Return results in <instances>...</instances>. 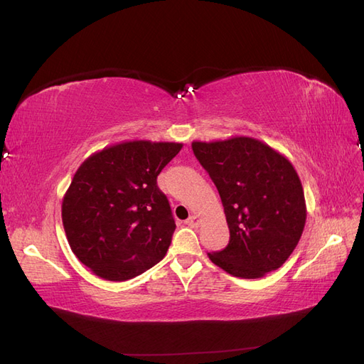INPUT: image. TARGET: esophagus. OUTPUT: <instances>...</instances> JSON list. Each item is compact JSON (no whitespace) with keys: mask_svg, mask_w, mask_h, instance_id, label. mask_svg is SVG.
<instances>
[{"mask_svg":"<svg viewBox=\"0 0 364 364\" xmlns=\"http://www.w3.org/2000/svg\"><path fill=\"white\" fill-rule=\"evenodd\" d=\"M185 223L188 225V226H191V228H197V226H199V218H197L196 215H191L188 220H186Z\"/></svg>","mask_w":364,"mask_h":364,"instance_id":"34e87169","label":"esophagus"}]
</instances>
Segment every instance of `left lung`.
<instances>
[{
  "label": "left lung",
  "instance_id": "1",
  "mask_svg": "<svg viewBox=\"0 0 364 364\" xmlns=\"http://www.w3.org/2000/svg\"><path fill=\"white\" fill-rule=\"evenodd\" d=\"M193 151L222 199L229 245L208 253L215 266L245 279L279 269L299 243L305 196L293 164L250 136L193 141Z\"/></svg>",
  "mask_w": 364,
  "mask_h": 364
}]
</instances>
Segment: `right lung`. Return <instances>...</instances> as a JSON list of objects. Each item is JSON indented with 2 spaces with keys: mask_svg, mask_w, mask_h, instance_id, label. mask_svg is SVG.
<instances>
[{
  "mask_svg": "<svg viewBox=\"0 0 364 364\" xmlns=\"http://www.w3.org/2000/svg\"><path fill=\"white\" fill-rule=\"evenodd\" d=\"M182 142L123 141L86 158L62 200L74 255L106 281H127L158 264L176 229L156 178Z\"/></svg>",
  "mask_w": 364,
  "mask_h": 364,
  "instance_id": "right-lung-1",
  "label": "right lung"
}]
</instances>
